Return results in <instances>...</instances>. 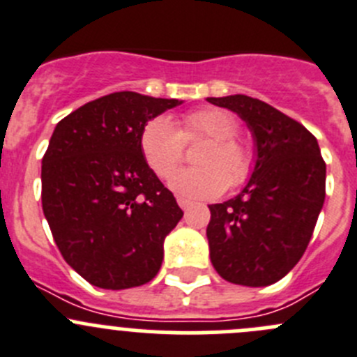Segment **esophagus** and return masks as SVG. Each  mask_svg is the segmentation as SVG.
Masks as SVG:
<instances>
[{
    "label": "esophagus",
    "mask_w": 357,
    "mask_h": 357,
    "mask_svg": "<svg viewBox=\"0 0 357 357\" xmlns=\"http://www.w3.org/2000/svg\"><path fill=\"white\" fill-rule=\"evenodd\" d=\"M176 202H178V206H181L182 210L191 208V205H192V203L189 202V199H185V198H176Z\"/></svg>",
    "instance_id": "34e87169"
}]
</instances>
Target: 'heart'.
Instances as JSON below:
<instances>
[{"label": "heart", "mask_w": 357, "mask_h": 357, "mask_svg": "<svg viewBox=\"0 0 357 357\" xmlns=\"http://www.w3.org/2000/svg\"><path fill=\"white\" fill-rule=\"evenodd\" d=\"M238 119L222 108H202L182 119L181 128L168 117L151 119L140 131V151L152 172L169 178L184 159V144L208 140L196 155V168L182 169L172 178V189L191 199H212L226 188H240L256 168L252 142L240 137Z\"/></svg>", "instance_id": "1"}]
</instances>
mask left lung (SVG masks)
Masks as SVG:
<instances>
[{
    "instance_id": "1",
    "label": "left lung",
    "mask_w": 357,
    "mask_h": 357,
    "mask_svg": "<svg viewBox=\"0 0 357 357\" xmlns=\"http://www.w3.org/2000/svg\"><path fill=\"white\" fill-rule=\"evenodd\" d=\"M208 101L247 122L257 158L243 191L208 206L210 259L227 282L270 286L307 250L324 203L326 162L314 135L264 101L245 94Z\"/></svg>"
}]
</instances>
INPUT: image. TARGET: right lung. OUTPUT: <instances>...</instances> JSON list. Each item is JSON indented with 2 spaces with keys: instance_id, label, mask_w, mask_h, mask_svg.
<instances>
[{
  "instance_id": "obj_1",
  "label": "right lung",
  "mask_w": 357,
  "mask_h": 357,
  "mask_svg": "<svg viewBox=\"0 0 357 357\" xmlns=\"http://www.w3.org/2000/svg\"><path fill=\"white\" fill-rule=\"evenodd\" d=\"M181 103L121 91L57 122L42 159L43 213L64 261L93 286H144L161 268L184 212L149 168L140 131Z\"/></svg>"
}]
</instances>
